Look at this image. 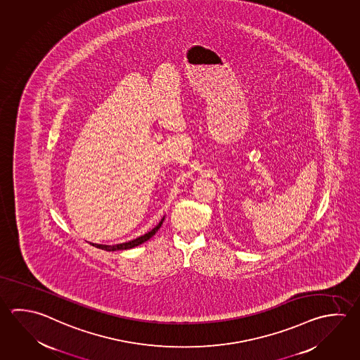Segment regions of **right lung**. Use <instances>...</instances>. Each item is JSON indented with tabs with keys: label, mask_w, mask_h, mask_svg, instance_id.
<instances>
[{
	"label": "right lung",
	"mask_w": 360,
	"mask_h": 360,
	"mask_svg": "<svg viewBox=\"0 0 360 360\" xmlns=\"http://www.w3.org/2000/svg\"><path fill=\"white\" fill-rule=\"evenodd\" d=\"M165 217H162V219L160 221V223L157 224L155 229H150V232H147V233H144L143 236H141V237H138L136 240H131V241L123 242V243H118V245H112V246H109V245H98V243H90L92 246H95V248H98V249L106 250V251H117V250H129L133 249V248H136L138 245H141V243H143V242L148 241L152 236L156 233L157 231L160 229V227L162 226V223H164Z\"/></svg>",
	"instance_id": "right-lung-1"
}]
</instances>
